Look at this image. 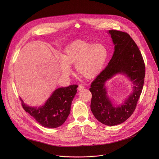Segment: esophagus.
<instances>
[{
    "mask_svg": "<svg viewBox=\"0 0 159 159\" xmlns=\"http://www.w3.org/2000/svg\"><path fill=\"white\" fill-rule=\"evenodd\" d=\"M84 88H85L84 86H83V85H79L77 89H78V90H82L84 89Z\"/></svg>",
    "mask_w": 159,
    "mask_h": 159,
    "instance_id": "1",
    "label": "esophagus"
}]
</instances>
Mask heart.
<instances>
[{
    "mask_svg": "<svg viewBox=\"0 0 159 159\" xmlns=\"http://www.w3.org/2000/svg\"><path fill=\"white\" fill-rule=\"evenodd\" d=\"M107 50L102 44H94L77 39L65 48L61 56L60 69L65 75H69L70 65H75L77 73L86 79L97 77L106 62Z\"/></svg>",
    "mask_w": 159,
    "mask_h": 159,
    "instance_id": "heart-1",
    "label": "heart"
}]
</instances>
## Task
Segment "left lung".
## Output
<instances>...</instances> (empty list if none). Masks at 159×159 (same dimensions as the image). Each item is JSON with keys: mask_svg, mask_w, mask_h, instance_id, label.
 I'll list each match as a JSON object with an SVG mask.
<instances>
[{"mask_svg": "<svg viewBox=\"0 0 159 159\" xmlns=\"http://www.w3.org/2000/svg\"><path fill=\"white\" fill-rule=\"evenodd\" d=\"M115 52L108 65L91 83L90 109L95 118L107 126L121 124L128 119L136 109L141 95L145 75L142 53L131 37L125 32L109 30ZM118 73L127 75L134 84L133 92L124 104L115 107L109 100L105 82Z\"/></svg>", "mask_w": 159, "mask_h": 159, "instance_id": "left-lung-1", "label": "left lung"}]
</instances>
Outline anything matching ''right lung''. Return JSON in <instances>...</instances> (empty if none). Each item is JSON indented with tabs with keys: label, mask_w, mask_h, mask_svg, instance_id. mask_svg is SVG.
Masks as SVG:
<instances>
[{
	"label": "right lung",
	"mask_w": 159,
	"mask_h": 159,
	"mask_svg": "<svg viewBox=\"0 0 159 159\" xmlns=\"http://www.w3.org/2000/svg\"><path fill=\"white\" fill-rule=\"evenodd\" d=\"M77 85L56 89L45 104L38 107L25 104L20 98L26 112L44 127L55 128L62 125L69 116L71 104L77 93Z\"/></svg>",
	"instance_id": "right-lung-1"
}]
</instances>
